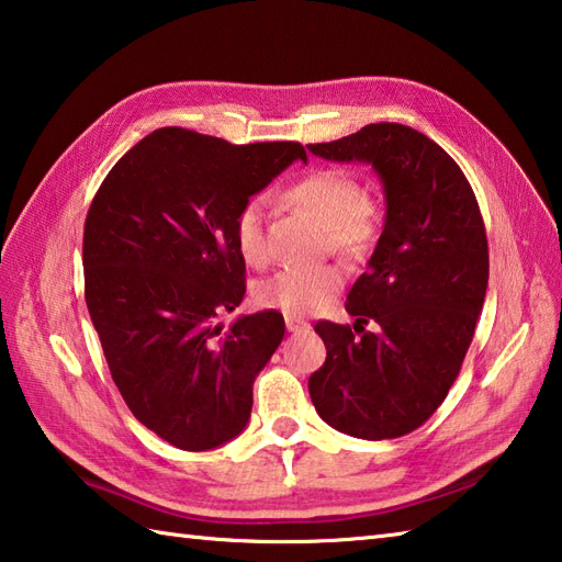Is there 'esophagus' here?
Segmentation results:
<instances>
[{"mask_svg": "<svg viewBox=\"0 0 562 562\" xmlns=\"http://www.w3.org/2000/svg\"><path fill=\"white\" fill-rule=\"evenodd\" d=\"M285 329H289V331H305V329H311V323H307V319H303V317L285 315Z\"/></svg>", "mask_w": 562, "mask_h": 562, "instance_id": "obj_1", "label": "esophagus"}]
</instances>
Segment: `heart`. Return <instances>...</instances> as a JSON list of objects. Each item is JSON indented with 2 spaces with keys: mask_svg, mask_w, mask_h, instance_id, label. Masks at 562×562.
Masks as SVG:
<instances>
[{
  "mask_svg": "<svg viewBox=\"0 0 562 562\" xmlns=\"http://www.w3.org/2000/svg\"><path fill=\"white\" fill-rule=\"evenodd\" d=\"M285 196L327 227L329 245L339 255L357 259L375 243V209L366 201L361 181L347 171L317 169L295 181ZM235 245L249 267H265L269 261L265 199H249L239 209L235 217ZM341 283L345 273L337 265L293 267L261 281L257 285V301L289 315H311L339 293Z\"/></svg>",
  "mask_w": 562,
  "mask_h": 562,
  "instance_id": "1",
  "label": "heart"
}]
</instances>
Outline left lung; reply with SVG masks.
<instances>
[{
	"label": "left lung",
	"instance_id": "obj_1",
	"mask_svg": "<svg viewBox=\"0 0 562 562\" xmlns=\"http://www.w3.org/2000/svg\"><path fill=\"white\" fill-rule=\"evenodd\" d=\"M307 150L371 165L385 199L383 233L347 295L357 323L315 325L327 359L307 391L331 429L403 437L443 403L473 341L490 273L483 215L461 167L409 125L371 123Z\"/></svg>",
	"mask_w": 562,
	"mask_h": 562
}]
</instances>
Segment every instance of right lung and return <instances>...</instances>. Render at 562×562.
I'll use <instances>...</instances> for the list:
<instances>
[{"label": "right lung", "mask_w": 562, "mask_h": 562, "mask_svg": "<svg viewBox=\"0 0 562 562\" xmlns=\"http://www.w3.org/2000/svg\"><path fill=\"white\" fill-rule=\"evenodd\" d=\"M297 143L231 145L159 128L99 187L85 223V297L104 357L137 422L181 451L245 431L251 387L283 339V315L217 317L245 297L239 209L285 167Z\"/></svg>", "instance_id": "add662e5"}]
</instances>
